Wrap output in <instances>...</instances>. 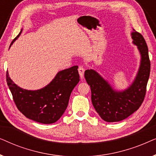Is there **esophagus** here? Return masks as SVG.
<instances>
[{
  "instance_id": "obj_1",
  "label": "esophagus",
  "mask_w": 156,
  "mask_h": 156,
  "mask_svg": "<svg viewBox=\"0 0 156 156\" xmlns=\"http://www.w3.org/2000/svg\"><path fill=\"white\" fill-rule=\"evenodd\" d=\"M78 72H79V74H80L81 79H82L83 77H84V69L83 68V67H79Z\"/></svg>"
}]
</instances>
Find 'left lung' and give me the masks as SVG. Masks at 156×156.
Returning a JSON list of instances; mask_svg holds the SVG:
<instances>
[{
	"instance_id": "obj_1",
	"label": "left lung",
	"mask_w": 156,
	"mask_h": 156,
	"mask_svg": "<svg viewBox=\"0 0 156 156\" xmlns=\"http://www.w3.org/2000/svg\"><path fill=\"white\" fill-rule=\"evenodd\" d=\"M132 43L137 47L140 55L139 68L129 86L123 90L114 89L96 70L84 72L91 87V102L100 117L106 122H117L126 119L138 109L144 101L151 71L148 50L144 37L133 29Z\"/></svg>"
}]
</instances>
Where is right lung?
<instances>
[{
	"instance_id": "obj_1",
	"label": "right lung",
	"mask_w": 156,
	"mask_h": 156,
	"mask_svg": "<svg viewBox=\"0 0 156 156\" xmlns=\"http://www.w3.org/2000/svg\"><path fill=\"white\" fill-rule=\"evenodd\" d=\"M12 40L10 46L20 37ZM78 66L59 71L45 87L27 90L15 84L7 72L6 80L17 107L27 118L36 122L50 124L58 121L68 106L72 90L80 82Z\"/></svg>"
}]
</instances>
